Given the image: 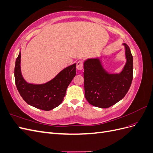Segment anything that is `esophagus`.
I'll return each instance as SVG.
<instances>
[{"instance_id":"obj_1","label":"esophagus","mask_w":153,"mask_h":153,"mask_svg":"<svg viewBox=\"0 0 153 153\" xmlns=\"http://www.w3.org/2000/svg\"><path fill=\"white\" fill-rule=\"evenodd\" d=\"M83 67H84V65H83V61H79L76 63V69L78 70H82V69H83Z\"/></svg>"}]
</instances>
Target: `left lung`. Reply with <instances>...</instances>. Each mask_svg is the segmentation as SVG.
<instances>
[{
    "mask_svg": "<svg viewBox=\"0 0 153 153\" xmlns=\"http://www.w3.org/2000/svg\"><path fill=\"white\" fill-rule=\"evenodd\" d=\"M123 45L126 61L119 73L106 71L101 57L89 58L84 62L85 97L91 105L108 108L121 101L128 92L133 80V61L128 45Z\"/></svg>",
    "mask_w": 153,
    "mask_h": 153,
    "instance_id": "obj_1",
    "label": "left lung"
}]
</instances>
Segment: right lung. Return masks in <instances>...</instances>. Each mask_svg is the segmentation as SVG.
<instances>
[{
    "label": "right lung",
    "mask_w": 153,
    "mask_h": 153,
    "mask_svg": "<svg viewBox=\"0 0 153 153\" xmlns=\"http://www.w3.org/2000/svg\"><path fill=\"white\" fill-rule=\"evenodd\" d=\"M76 75V63L60 71L44 84L27 82L21 71V51L16 60L15 79L17 89L25 102L36 108L49 111L62 102L66 89Z\"/></svg>",
    "instance_id": "1"
}]
</instances>
